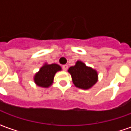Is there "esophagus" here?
<instances>
[{
    "mask_svg": "<svg viewBox=\"0 0 131 131\" xmlns=\"http://www.w3.org/2000/svg\"><path fill=\"white\" fill-rule=\"evenodd\" d=\"M67 69H68V65L64 64V65L62 66V69L64 70V71H67Z\"/></svg>",
    "mask_w": 131,
    "mask_h": 131,
    "instance_id": "34e87169",
    "label": "esophagus"
}]
</instances>
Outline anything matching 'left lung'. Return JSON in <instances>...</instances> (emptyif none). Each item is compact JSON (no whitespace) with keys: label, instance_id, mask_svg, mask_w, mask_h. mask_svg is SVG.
<instances>
[{"label":"left lung","instance_id":"1","mask_svg":"<svg viewBox=\"0 0 131 131\" xmlns=\"http://www.w3.org/2000/svg\"><path fill=\"white\" fill-rule=\"evenodd\" d=\"M70 73L74 84L81 89H88L97 81V74L95 70L86 67L84 63L78 61L76 65L71 67Z\"/></svg>","mask_w":131,"mask_h":131}]
</instances>
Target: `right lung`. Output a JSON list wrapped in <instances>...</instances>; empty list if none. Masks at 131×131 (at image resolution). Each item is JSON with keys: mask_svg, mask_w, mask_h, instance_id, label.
I'll list each match as a JSON object with an SVG mask.
<instances>
[{"mask_svg": "<svg viewBox=\"0 0 131 131\" xmlns=\"http://www.w3.org/2000/svg\"><path fill=\"white\" fill-rule=\"evenodd\" d=\"M61 70V67L57 64H45L40 68V71L35 75L34 81L38 86L48 88L53 82L54 74Z\"/></svg>", "mask_w": 131, "mask_h": 131, "instance_id": "add662e5", "label": "right lung"}]
</instances>
